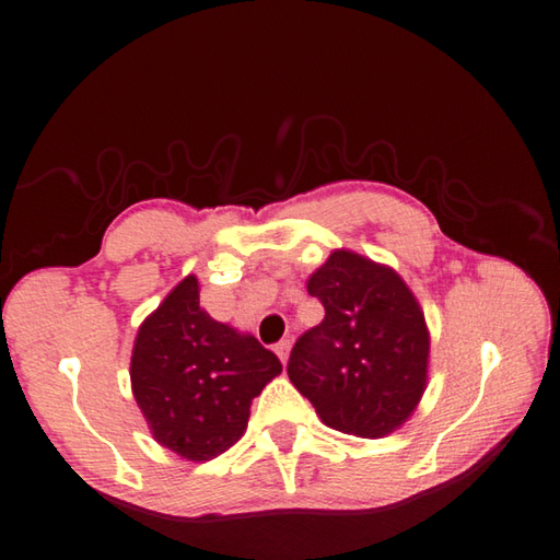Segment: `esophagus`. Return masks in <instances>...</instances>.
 <instances>
[{"mask_svg": "<svg viewBox=\"0 0 560 560\" xmlns=\"http://www.w3.org/2000/svg\"><path fill=\"white\" fill-rule=\"evenodd\" d=\"M290 348H292L290 339H282L280 343H276V353H278V358H280L282 363H288V358H290Z\"/></svg>", "mask_w": 560, "mask_h": 560, "instance_id": "esophagus-1", "label": "esophagus"}]
</instances>
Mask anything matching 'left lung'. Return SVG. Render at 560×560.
I'll return each mask as SVG.
<instances>
[{"label": "left lung", "mask_w": 560, "mask_h": 560, "mask_svg": "<svg viewBox=\"0 0 560 560\" xmlns=\"http://www.w3.org/2000/svg\"><path fill=\"white\" fill-rule=\"evenodd\" d=\"M307 292L324 304V319L292 348V385L326 427L363 439L393 434L429 377V329L417 298L393 268L346 248L312 272Z\"/></svg>", "instance_id": "8db88e82"}]
</instances>
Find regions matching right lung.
Listing matches in <instances>:
<instances>
[{
	"label": "right lung",
	"mask_w": 560,
	"mask_h": 560,
	"mask_svg": "<svg viewBox=\"0 0 560 560\" xmlns=\"http://www.w3.org/2000/svg\"><path fill=\"white\" fill-rule=\"evenodd\" d=\"M282 373L256 336L212 319L187 276L139 326L131 389L158 444L202 463L244 436L253 397Z\"/></svg>",
	"instance_id": "1"
}]
</instances>
